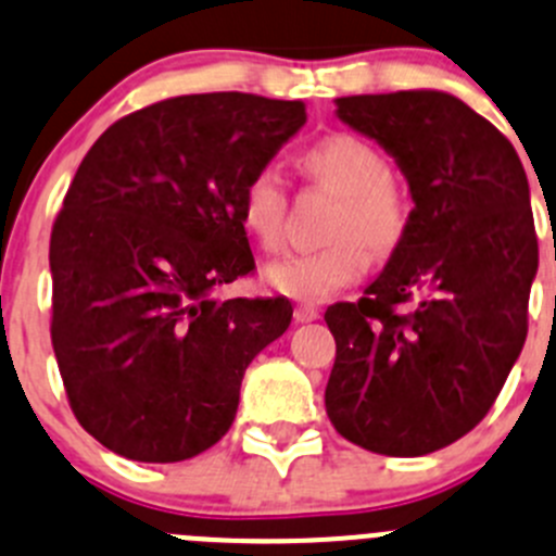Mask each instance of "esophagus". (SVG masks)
<instances>
[{
	"label": "esophagus",
	"mask_w": 556,
	"mask_h": 556,
	"mask_svg": "<svg viewBox=\"0 0 556 556\" xmlns=\"http://www.w3.org/2000/svg\"><path fill=\"white\" fill-rule=\"evenodd\" d=\"M293 317H295V323H312L320 317V309H317L315 304H299L293 309Z\"/></svg>",
	"instance_id": "1"
}]
</instances>
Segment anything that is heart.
I'll list each match as a JSON object with an SVG mask.
<instances>
[{"instance_id":"heart-1","label":"heart","mask_w":556,"mask_h":556,"mask_svg":"<svg viewBox=\"0 0 556 556\" xmlns=\"http://www.w3.org/2000/svg\"><path fill=\"white\" fill-rule=\"evenodd\" d=\"M295 165L306 179L339 198L328 225L331 244L268 263L263 279L288 299L315 304L361 279L369 257L386 261L402 244L409 201L380 149L358 135H326L306 147ZM285 208L288 192L274 168H257L241 187V225L261 250L282 247Z\"/></svg>"}]
</instances>
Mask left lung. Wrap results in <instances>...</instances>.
Here are the masks:
<instances>
[{
    "instance_id": "8db88e82",
    "label": "left lung",
    "mask_w": 556,
    "mask_h": 556,
    "mask_svg": "<svg viewBox=\"0 0 556 556\" xmlns=\"http://www.w3.org/2000/svg\"><path fill=\"white\" fill-rule=\"evenodd\" d=\"M337 116L396 160L415 208L364 295L328 306L326 413L371 454H432L483 421L525 348L530 185L508 138L448 91L339 97Z\"/></svg>"
}]
</instances>
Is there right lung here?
I'll use <instances>...</instances> for the list:
<instances>
[{
	"mask_svg": "<svg viewBox=\"0 0 556 556\" xmlns=\"http://www.w3.org/2000/svg\"><path fill=\"white\" fill-rule=\"evenodd\" d=\"M306 122L301 100L185 94L89 149L51 233V342L80 427L132 462L212 448L247 366L293 317L285 299H214L255 268L244 181Z\"/></svg>",
	"mask_w": 556,
	"mask_h": 556,
	"instance_id": "obj_1",
	"label": "right lung"
}]
</instances>
